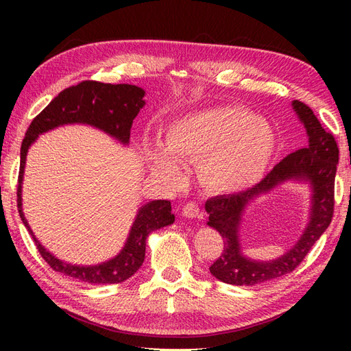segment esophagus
Wrapping results in <instances>:
<instances>
[{"label":"esophagus","instance_id":"esophagus-1","mask_svg":"<svg viewBox=\"0 0 351 351\" xmlns=\"http://www.w3.org/2000/svg\"><path fill=\"white\" fill-rule=\"evenodd\" d=\"M182 215H184V217H189V219L199 217V215H200L199 205L196 202H187L182 206Z\"/></svg>","mask_w":351,"mask_h":351}]
</instances>
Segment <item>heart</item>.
I'll use <instances>...</instances> for the list:
<instances>
[{
    "mask_svg": "<svg viewBox=\"0 0 351 351\" xmlns=\"http://www.w3.org/2000/svg\"><path fill=\"white\" fill-rule=\"evenodd\" d=\"M274 149L270 123L240 107H215L173 119L164 130V145L147 146V160L154 173L171 187L187 180L182 162L199 164L205 187L229 195L261 181Z\"/></svg>",
    "mask_w": 351,
    "mask_h": 351,
    "instance_id": "b5f03b06",
    "label": "heart"
}]
</instances>
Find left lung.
Segmentation results:
<instances>
[{"label": "left lung", "instance_id": "1", "mask_svg": "<svg viewBox=\"0 0 351 351\" xmlns=\"http://www.w3.org/2000/svg\"><path fill=\"white\" fill-rule=\"evenodd\" d=\"M297 117L308 134V146L287 155L259 184L252 189L221 195L206 200L208 226L221 235L225 247L210 267L215 279L229 285H259L291 273L312 249L333 217L335 175L339 160V149L332 132L326 131L306 104L291 102ZM294 180L306 182L311 189L310 221L304 234L289 251L271 261H258L245 257L241 250L239 226L243 210L256 197L266 194L280 183Z\"/></svg>", "mask_w": 351, "mask_h": 351}]
</instances>
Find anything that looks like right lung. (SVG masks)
<instances>
[{
	"mask_svg": "<svg viewBox=\"0 0 351 351\" xmlns=\"http://www.w3.org/2000/svg\"><path fill=\"white\" fill-rule=\"evenodd\" d=\"M143 98V88L132 84H104L98 81H83L58 93L28 126L21 146L18 208L22 223L32 234L42 258L47 261L52 270L78 279L80 282L93 283V285L125 282L143 264L149 234L175 221L170 200H151L138 208L125 245L114 258L96 265H77L58 259L48 249H45V245L36 238L22 211V181H24L27 154L29 146L40 134L63 125L80 123L101 130L126 146L130 143L132 121L146 104Z\"/></svg>",
	"mask_w": 351,
	"mask_h": 351,
	"instance_id": "add662e5",
	"label": "right lung"
}]
</instances>
